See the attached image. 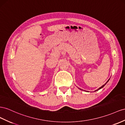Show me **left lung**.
<instances>
[{"label": "left lung", "instance_id": "8db88e82", "mask_svg": "<svg viewBox=\"0 0 125 125\" xmlns=\"http://www.w3.org/2000/svg\"><path fill=\"white\" fill-rule=\"evenodd\" d=\"M109 80H108V81H107V82H106V83H104V85H103V86H102V87H100V88H98V89H97V90H95V91H97V90H99V89H101V88H103V87H104V86H105V85H106V83H108V81H109Z\"/></svg>", "mask_w": 125, "mask_h": 125}]
</instances>
